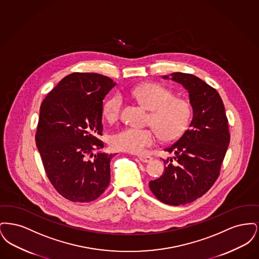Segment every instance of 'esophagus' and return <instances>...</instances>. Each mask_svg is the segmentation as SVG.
Returning <instances> with one entry per match:
<instances>
[{"label":"esophagus","mask_w":259,"mask_h":259,"mask_svg":"<svg viewBox=\"0 0 259 259\" xmlns=\"http://www.w3.org/2000/svg\"><path fill=\"white\" fill-rule=\"evenodd\" d=\"M139 159L142 161V162H144V163H148V162L152 160V157L148 156V155H140Z\"/></svg>","instance_id":"obj_1"}]
</instances>
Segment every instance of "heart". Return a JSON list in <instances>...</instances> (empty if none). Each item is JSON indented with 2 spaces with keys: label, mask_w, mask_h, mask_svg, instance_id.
<instances>
[{
  "label": "heart",
  "mask_w": 259,
  "mask_h": 259,
  "mask_svg": "<svg viewBox=\"0 0 259 259\" xmlns=\"http://www.w3.org/2000/svg\"><path fill=\"white\" fill-rule=\"evenodd\" d=\"M132 95L151 111L148 124L153 128L126 127L111 136V145L116 150L141 154L157 142V133L166 142L184 134L191 116V108L185 99L174 97L172 91L157 83H146L135 88ZM122 97L118 94L107 99L103 113L109 121H115L120 114Z\"/></svg>",
  "instance_id": "1"
}]
</instances>
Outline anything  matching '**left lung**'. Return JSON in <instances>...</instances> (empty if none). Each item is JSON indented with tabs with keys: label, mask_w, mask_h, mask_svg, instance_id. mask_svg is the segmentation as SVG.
<instances>
[{
	"label": "left lung",
	"mask_w": 259,
	"mask_h": 259,
	"mask_svg": "<svg viewBox=\"0 0 259 259\" xmlns=\"http://www.w3.org/2000/svg\"><path fill=\"white\" fill-rule=\"evenodd\" d=\"M171 79L188 91L193 117L182 137L164 149L175 156L163 160L164 172L149 182V188L161 202L180 206L201 197L214 184L230 134L223 102L214 88L193 74L172 73Z\"/></svg>",
	"instance_id": "8db88e82"
}]
</instances>
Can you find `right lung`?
Masks as SVG:
<instances>
[{"label": "right lung", "instance_id": "1", "mask_svg": "<svg viewBox=\"0 0 259 259\" xmlns=\"http://www.w3.org/2000/svg\"><path fill=\"white\" fill-rule=\"evenodd\" d=\"M114 83L95 73L62 78L41 103L36 144L51 185L73 202H91L110 185L114 154L104 148L103 100Z\"/></svg>", "mask_w": 259, "mask_h": 259}]
</instances>
